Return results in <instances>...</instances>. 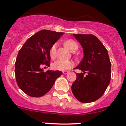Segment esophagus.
I'll return each mask as SVG.
<instances>
[{
	"label": "esophagus",
	"mask_w": 126,
	"mask_h": 126,
	"mask_svg": "<svg viewBox=\"0 0 126 126\" xmlns=\"http://www.w3.org/2000/svg\"><path fill=\"white\" fill-rule=\"evenodd\" d=\"M69 73V71H63V74H68V73Z\"/></svg>",
	"instance_id": "esophagus-1"
}]
</instances>
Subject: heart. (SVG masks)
Instances as JSON below:
<instances>
[{
  "instance_id": "obj_1",
  "label": "heart",
  "mask_w": 126,
  "mask_h": 126,
  "mask_svg": "<svg viewBox=\"0 0 126 126\" xmlns=\"http://www.w3.org/2000/svg\"><path fill=\"white\" fill-rule=\"evenodd\" d=\"M57 43L53 44L50 50V56L52 59H55L56 57V48ZM64 45L66 48H67L69 50L73 52L74 50H76L78 48V45L75 41L73 40H67L64 42ZM73 66V63L70 61H66V60H57L55 61L52 65L53 69L57 71H67L70 69Z\"/></svg>"
}]
</instances>
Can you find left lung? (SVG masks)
I'll use <instances>...</instances> for the list:
<instances>
[{
  "mask_svg": "<svg viewBox=\"0 0 126 126\" xmlns=\"http://www.w3.org/2000/svg\"><path fill=\"white\" fill-rule=\"evenodd\" d=\"M73 35L83 47L84 56L75 67L82 73H76L71 90L79 102H94L103 95L110 81L111 63L107 50L93 34Z\"/></svg>",
  "mask_w": 126,
  "mask_h": 126,
  "instance_id": "left-lung-1",
  "label": "left lung"
}]
</instances>
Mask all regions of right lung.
Masks as SVG:
<instances>
[{
    "label": "right lung",
    "instance_id": "obj_1",
    "mask_svg": "<svg viewBox=\"0 0 126 126\" xmlns=\"http://www.w3.org/2000/svg\"><path fill=\"white\" fill-rule=\"evenodd\" d=\"M63 33L41 30L28 39L19 50L15 63V75L19 88L32 97H40L49 92L62 71H43L50 66V50Z\"/></svg>",
    "mask_w": 126,
    "mask_h": 126
}]
</instances>
